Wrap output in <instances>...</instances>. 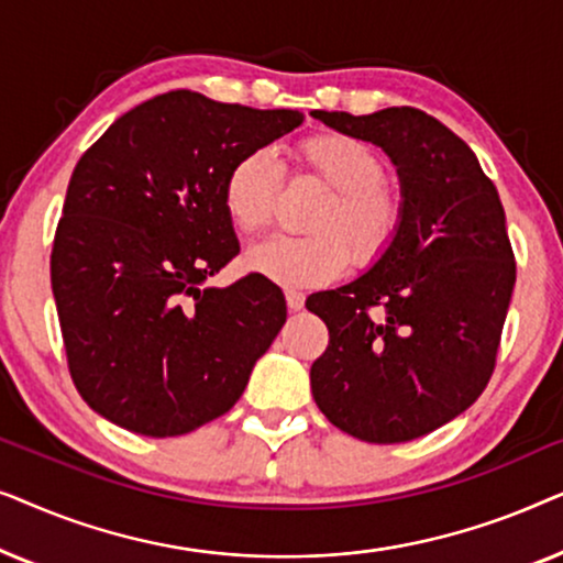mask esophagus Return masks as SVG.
<instances>
[{"instance_id": "esophagus-1", "label": "esophagus", "mask_w": 563, "mask_h": 563, "mask_svg": "<svg viewBox=\"0 0 563 563\" xmlns=\"http://www.w3.org/2000/svg\"><path fill=\"white\" fill-rule=\"evenodd\" d=\"M287 307H289L291 312L302 310V307H305V295H302V291H297V289H287Z\"/></svg>"}]
</instances>
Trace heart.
Wrapping results in <instances>:
<instances>
[{"label": "heart", "mask_w": 563, "mask_h": 563, "mask_svg": "<svg viewBox=\"0 0 563 563\" xmlns=\"http://www.w3.org/2000/svg\"><path fill=\"white\" fill-rule=\"evenodd\" d=\"M299 161L333 195L314 214L310 235H268L245 251L249 272L282 287H318L333 282L353 258L372 264L397 238L402 202L384 184V164L372 145L330 133L299 145ZM282 184V166L272 151H249L230 166L222 181V210L241 233L272 220Z\"/></svg>", "instance_id": "heart-1"}]
</instances>
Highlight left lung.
Masks as SVG:
<instances>
[{"mask_svg": "<svg viewBox=\"0 0 563 563\" xmlns=\"http://www.w3.org/2000/svg\"><path fill=\"white\" fill-rule=\"evenodd\" d=\"M310 114L387 153L402 197L387 253L307 297L330 333L312 397L358 441H412L468 410L495 368L515 287L503 202L474 151L422 110Z\"/></svg>", "mask_w": 563, "mask_h": 563, "instance_id": "1", "label": "left lung"}]
</instances>
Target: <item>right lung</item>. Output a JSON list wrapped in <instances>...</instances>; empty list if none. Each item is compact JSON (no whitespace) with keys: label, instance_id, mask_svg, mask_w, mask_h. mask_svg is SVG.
<instances>
[{"label":"right lung","instance_id":"add662e5","mask_svg":"<svg viewBox=\"0 0 563 563\" xmlns=\"http://www.w3.org/2000/svg\"><path fill=\"white\" fill-rule=\"evenodd\" d=\"M302 120L176 89L114 120L79 158L51 284L74 384L102 418L172 438L241 399L287 302L258 274L202 287L241 251L222 181Z\"/></svg>","mask_w":563,"mask_h":563}]
</instances>
